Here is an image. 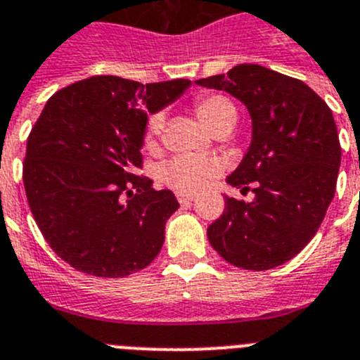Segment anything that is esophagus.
<instances>
[{"label":"esophagus","instance_id":"obj_1","mask_svg":"<svg viewBox=\"0 0 360 360\" xmlns=\"http://www.w3.org/2000/svg\"><path fill=\"white\" fill-rule=\"evenodd\" d=\"M193 199H195V195H192V193H177V200H179L181 204L192 202Z\"/></svg>","mask_w":360,"mask_h":360}]
</instances>
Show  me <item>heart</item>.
I'll list each match as a JSON object with an SVG mask.
<instances>
[{
	"instance_id": "1",
	"label": "heart",
	"mask_w": 360,
	"mask_h": 360,
	"mask_svg": "<svg viewBox=\"0 0 360 360\" xmlns=\"http://www.w3.org/2000/svg\"><path fill=\"white\" fill-rule=\"evenodd\" d=\"M195 112L199 120L212 131L217 125L228 120H236L235 105L228 98L220 95L202 96L195 102ZM163 129V116L156 115L148 120L145 143L147 147H154ZM222 172V165L213 158L199 156H177L168 161L161 168V179L168 186L176 188L179 192H199L200 188L208 184L210 179Z\"/></svg>"
}]
</instances>
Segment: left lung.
Instances as JSON below:
<instances>
[{
  "mask_svg": "<svg viewBox=\"0 0 360 360\" xmlns=\"http://www.w3.org/2000/svg\"><path fill=\"white\" fill-rule=\"evenodd\" d=\"M195 84L229 93L251 116V143L226 181L252 188L255 199L226 195L210 244L235 267H278L312 240L335 193L341 145L332 111L305 82L258 64Z\"/></svg>",
  "mask_w": 360,
  "mask_h": 360,
  "instance_id": "left-lung-1",
  "label": "left lung"
}]
</instances>
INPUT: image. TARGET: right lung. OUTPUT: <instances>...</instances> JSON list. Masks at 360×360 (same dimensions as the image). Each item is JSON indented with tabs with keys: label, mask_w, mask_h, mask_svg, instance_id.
I'll use <instances>...</instances> for the list:
<instances>
[{
	"label": "right lung",
	"mask_w": 360,
	"mask_h": 360,
	"mask_svg": "<svg viewBox=\"0 0 360 360\" xmlns=\"http://www.w3.org/2000/svg\"><path fill=\"white\" fill-rule=\"evenodd\" d=\"M190 84L96 75L46 102L28 136L22 183L39 229L73 269L124 278L160 255L179 202L136 170L148 115L181 98Z\"/></svg>",
	"instance_id": "1"
}]
</instances>
